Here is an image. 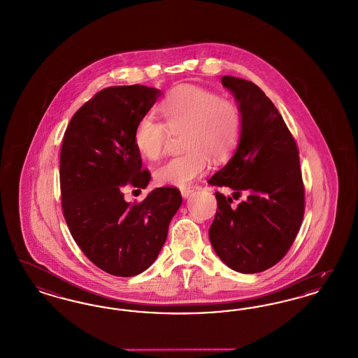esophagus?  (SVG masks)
Wrapping results in <instances>:
<instances>
[{
    "label": "esophagus",
    "instance_id": "obj_1",
    "mask_svg": "<svg viewBox=\"0 0 358 358\" xmlns=\"http://www.w3.org/2000/svg\"><path fill=\"white\" fill-rule=\"evenodd\" d=\"M192 192H193V190H192L190 187H182V189H181V196H182L184 199H187V197L192 194Z\"/></svg>",
    "mask_w": 358,
    "mask_h": 358
}]
</instances>
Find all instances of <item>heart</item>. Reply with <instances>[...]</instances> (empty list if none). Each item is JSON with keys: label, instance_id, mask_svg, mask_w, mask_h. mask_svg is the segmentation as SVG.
<instances>
[{"label": "heart", "instance_id": "1", "mask_svg": "<svg viewBox=\"0 0 358 358\" xmlns=\"http://www.w3.org/2000/svg\"><path fill=\"white\" fill-rule=\"evenodd\" d=\"M165 124L153 115H143L134 130V145L148 159L162 156L169 130L185 129L184 155L168 159L156 171L162 185L182 187L206 171L209 157L215 162L229 158L240 143L243 112L237 102L218 97L215 92L194 85H181L159 103Z\"/></svg>", "mask_w": 358, "mask_h": 358}]
</instances>
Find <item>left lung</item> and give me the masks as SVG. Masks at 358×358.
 Wrapping results in <instances>:
<instances>
[{"instance_id": "left-lung-1", "label": "left lung", "mask_w": 358, "mask_h": 358, "mask_svg": "<svg viewBox=\"0 0 358 358\" xmlns=\"http://www.w3.org/2000/svg\"><path fill=\"white\" fill-rule=\"evenodd\" d=\"M222 86L243 112V133L228 164L212 176L210 185L228 186L246 200L215 193L217 212L209 229L215 255L236 272L259 273L285 256L303 217V184L293 136L256 84L224 76Z\"/></svg>"}]
</instances>
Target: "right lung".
Returning a JSON list of instances; mask_svg holds the SVG:
<instances>
[{
	"instance_id": "right-lung-1",
	"label": "right lung",
	"mask_w": 358,
	"mask_h": 358,
	"mask_svg": "<svg viewBox=\"0 0 358 358\" xmlns=\"http://www.w3.org/2000/svg\"><path fill=\"white\" fill-rule=\"evenodd\" d=\"M159 96L143 85L101 90L73 115L61 148V200L73 238L96 266L118 277L156 261L182 202L176 187H156L140 203L124 199L125 186L145 189L150 181L134 130Z\"/></svg>"
}]
</instances>
